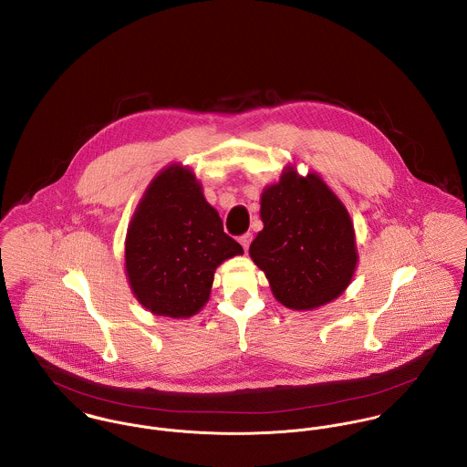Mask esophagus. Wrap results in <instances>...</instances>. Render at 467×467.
<instances>
[{
    "label": "esophagus",
    "mask_w": 467,
    "mask_h": 467,
    "mask_svg": "<svg viewBox=\"0 0 467 467\" xmlns=\"http://www.w3.org/2000/svg\"><path fill=\"white\" fill-rule=\"evenodd\" d=\"M239 243L243 244L244 250H248V248H250V243H252V234L248 232V234H244V235H241V237H239Z\"/></svg>",
    "instance_id": "34e87169"
}]
</instances>
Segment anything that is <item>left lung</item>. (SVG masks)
I'll return each mask as SVG.
<instances>
[{
    "instance_id": "obj_1",
    "label": "left lung",
    "mask_w": 467,
    "mask_h": 467,
    "mask_svg": "<svg viewBox=\"0 0 467 467\" xmlns=\"http://www.w3.org/2000/svg\"><path fill=\"white\" fill-rule=\"evenodd\" d=\"M261 219L250 257L282 306L317 309L347 289L358 265L354 224L318 174L298 176L285 167L278 183L263 191Z\"/></svg>"
}]
</instances>
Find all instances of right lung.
<instances>
[{
	"label": "right lung",
	"instance_id": "obj_1",
	"mask_svg": "<svg viewBox=\"0 0 467 467\" xmlns=\"http://www.w3.org/2000/svg\"><path fill=\"white\" fill-rule=\"evenodd\" d=\"M241 254L194 172L176 163L150 182L134 210L126 273L136 300L152 315L189 318L208 302L215 267Z\"/></svg>",
	"mask_w": 467,
	"mask_h": 467
}]
</instances>
